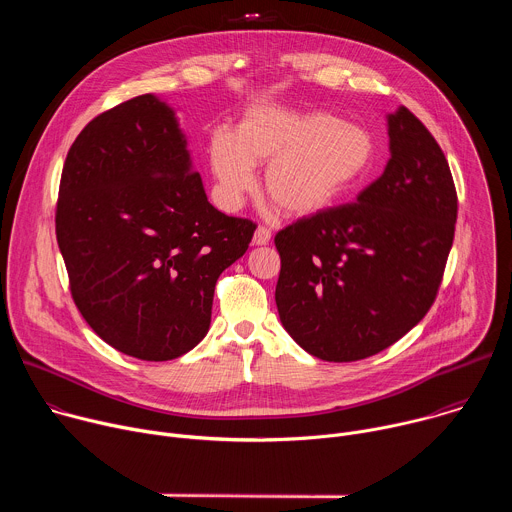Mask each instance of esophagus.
Returning a JSON list of instances; mask_svg holds the SVG:
<instances>
[{
    "mask_svg": "<svg viewBox=\"0 0 512 512\" xmlns=\"http://www.w3.org/2000/svg\"><path fill=\"white\" fill-rule=\"evenodd\" d=\"M269 241H271V231H269L267 227L259 225V227L255 229V235H253V243H255V245H267Z\"/></svg>",
    "mask_w": 512,
    "mask_h": 512,
    "instance_id": "obj_1",
    "label": "esophagus"
}]
</instances>
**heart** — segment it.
<instances>
[{"mask_svg": "<svg viewBox=\"0 0 512 512\" xmlns=\"http://www.w3.org/2000/svg\"><path fill=\"white\" fill-rule=\"evenodd\" d=\"M367 129L324 111L300 113L275 105L249 111L235 133L216 129L208 160L225 204L255 188L253 166H265V194L289 216H310L367 176L375 162Z\"/></svg>", "mask_w": 512, "mask_h": 512, "instance_id": "b5f03b06", "label": "heart"}]
</instances>
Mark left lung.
<instances>
[{
	"label": "left lung",
	"mask_w": 512,
	"mask_h": 512,
	"mask_svg": "<svg viewBox=\"0 0 512 512\" xmlns=\"http://www.w3.org/2000/svg\"><path fill=\"white\" fill-rule=\"evenodd\" d=\"M391 160L356 202L302 216L275 235L283 328L328 362L373 356L429 312L454 243L448 160L407 109L389 115Z\"/></svg>",
	"instance_id": "1"
}]
</instances>
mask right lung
<instances>
[{
    "label": "right lung",
    "instance_id": "right-lung-1",
    "mask_svg": "<svg viewBox=\"0 0 512 512\" xmlns=\"http://www.w3.org/2000/svg\"><path fill=\"white\" fill-rule=\"evenodd\" d=\"M54 223L81 316L115 350L152 362L206 336L216 279L257 229L208 202L154 95L103 111L72 141Z\"/></svg>",
    "mask_w": 512,
    "mask_h": 512
}]
</instances>
